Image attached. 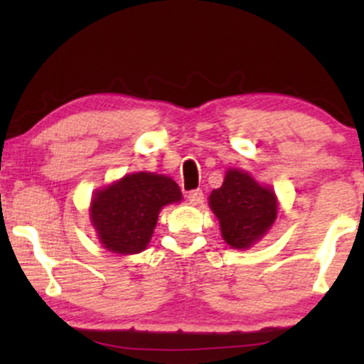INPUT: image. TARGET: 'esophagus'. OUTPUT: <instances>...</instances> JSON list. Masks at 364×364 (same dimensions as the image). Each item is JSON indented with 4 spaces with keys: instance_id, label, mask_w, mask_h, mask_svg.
Wrapping results in <instances>:
<instances>
[{
    "instance_id": "esophagus-1",
    "label": "esophagus",
    "mask_w": 364,
    "mask_h": 364,
    "mask_svg": "<svg viewBox=\"0 0 364 364\" xmlns=\"http://www.w3.org/2000/svg\"><path fill=\"white\" fill-rule=\"evenodd\" d=\"M188 200H190V203H193V205H202L203 191L202 190H191L190 193H188Z\"/></svg>"
}]
</instances>
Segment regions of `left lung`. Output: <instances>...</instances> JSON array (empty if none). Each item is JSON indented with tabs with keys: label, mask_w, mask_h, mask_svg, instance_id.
<instances>
[{
	"label": "left lung",
	"mask_w": 364,
	"mask_h": 364,
	"mask_svg": "<svg viewBox=\"0 0 364 364\" xmlns=\"http://www.w3.org/2000/svg\"><path fill=\"white\" fill-rule=\"evenodd\" d=\"M231 248H248L269 231L277 217V200L270 188L258 185L248 173L229 169L223 186L208 198Z\"/></svg>",
	"instance_id": "obj_1"
}]
</instances>
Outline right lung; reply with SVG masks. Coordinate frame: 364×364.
Instances as JSON below:
<instances>
[{
	"label": "right lung",
	"instance_id": "1",
	"mask_svg": "<svg viewBox=\"0 0 364 364\" xmlns=\"http://www.w3.org/2000/svg\"><path fill=\"white\" fill-rule=\"evenodd\" d=\"M181 190L162 174H128L97 191L90 217L102 245L116 253H139L152 237L161 208L179 202Z\"/></svg>",
	"mask_w": 364,
	"mask_h": 364
}]
</instances>
